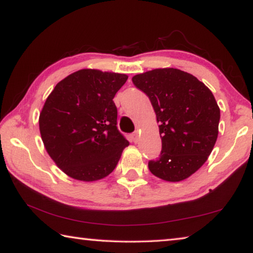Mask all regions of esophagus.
<instances>
[{"mask_svg": "<svg viewBox=\"0 0 253 253\" xmlns=\"http://www.w3.org/2000/svg\"><path fill=\"white\" fill-rule=\"evenodd\" d=\"M130 139L132 143H137L138 142V132H134V134L130 135Z\"/></svg>", "mask_w": 253, "mask_h": 253, "instance_id": "esophagus-1", "label": "esophagus"}]
</instances>
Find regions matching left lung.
I'll list each match as a JSON object with an SVG mask.
<instances>
[{"label": "left lung", "mask_w": 253, "mask_h": 253, "mask_svg": "<svg viewBox=\"0 0 253 253\" xmlns=\"http://www.w3.org/2000/svg\"><path fill=\"white\" fill-rule=\"evenodd\" d=\"M152 102L160 124L162 153L148 163L153 175L181 182L202 166L219 134L220 108L212 91L193 75L158 68L131 78Z\"/></svg>", "instance_id": "1"}]
</instances>
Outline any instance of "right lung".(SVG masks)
I'll return each instance as SVG.
<instances>
[{
  "mask_svg": "<svg viewBox=\"0 0 253 253\" xmlns=\"http://www.w3.org/2000/svg\"><path fill=\"white\" fill-rule=\"evenodd\" d=\"M125 74L81 69L57 84L39 116L45 151L68 176L96 182L113 172L129 142L117 129L113 101Z\"/></svg>",
  "mask_w": 253,
  "mask_h": 253,
  "instance_id": "add662e5",
  "label": "right lung"
}]
</instances>
